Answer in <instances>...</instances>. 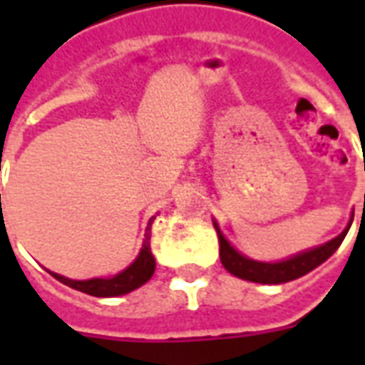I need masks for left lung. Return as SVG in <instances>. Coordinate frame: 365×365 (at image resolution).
<instances>
[{
  "instance_id": "left-lung-1",
  "label": "left lung",
  "mask_w": 365,
  "mask_h": 365,
  "mask_svg": "<svg viewBox=\"0 0 365 365\" xmlns=\"http://www.w3.org/2000/svg\"><path fill=\"white\" fill-rule=\"evenodd\" d=\"M354 217V215H352ZM354 219H350L348 227H346L336 238H332L324 245L317 246V248H311V250H305V252H299L291 258H285V260L279 262H258L248 258L245 254H240L230 245L229 240L225 238V235L219 229L217 221H213V227L217 230V237H219V256H221V264L225 266L227 272H230L232 275H237L240 279H246V282L254 283H269V285H277V283L293 282L301 275L309 274L311 269L319 268L322 262L329 260L332 254L336 252V248L342 245L346 232L350 230V225H352Z\"/></svg>"
}]
</instances>
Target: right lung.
<instances>
[{"mask_svg": "<svg viewBox=\"0 0 365 365\" xmlns=\"http://www.w3.org/2000/svg\"><path fill=\"white\" fill-rule=\"evenodd\" d=\"M154 219L156 217H152L148 221V227H146V232H144L143 248H140L135 262L117 275H113V277H93V279H70V277L51 272L52 277H56L60 283H64L72 289L82 291V293H88V295H93V297H117V295H125V293L135 291L136 287H140V285L148 282L152 274H154V269H156V260H154L150 250V227Z\"/></svg>", "mask_w": 365, "mask_h": 365, "instance_id": "obj_1", "label": "right lung"}]
</instances>
